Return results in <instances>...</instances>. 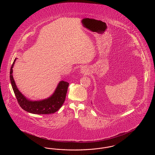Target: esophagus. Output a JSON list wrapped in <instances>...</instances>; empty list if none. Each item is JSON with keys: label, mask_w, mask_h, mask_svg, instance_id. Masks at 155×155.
<instances>
[{"label": "esophagus", "mask_w": 155, "mask_h": 155, "mask_svg": "<svg viewBox=\"0 0 155 155\" xmlns=\"http://www.w3.org/2000/svg\"><path fill=\"white\" fill-rule=\"evenodd\" d=\"M89 73V69L87 67H82L81 69V73L82 74H84V75H87Z\"/></svg>", "instance_id": "34e87169"}]
</instances>
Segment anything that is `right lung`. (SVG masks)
Wrapping results in <instances>:
<instances>
[{
  "instance_id": "obj_1",
  "label": "right lung",
  "mask_w": 155,
  "mask_h": 155,
  "mask_svg": "<svg viewBox=\"0 0 155 155\" xmlns=\"http://www.w3.org/2000/svg\"><path fill=\"white\" fill-rule=\"evenodd\" d=\"M17 59H15L11 67L10 79L18 103L22 109L35 114H49L58 110L64 102L69 83L64 81H60L53 94L48 98L39 101L28 99L17 88L13 78V68Z\"/></svg>"
}]
</instances>
